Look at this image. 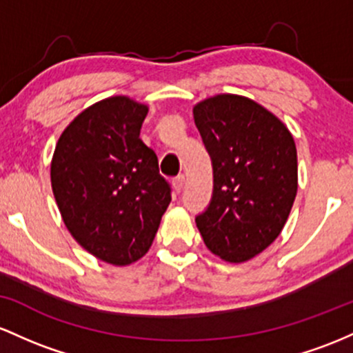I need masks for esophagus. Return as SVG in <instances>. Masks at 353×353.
Masks as SVG:
<instances>
[{
    "instance_id": "esophagus-1",
    "label": "esophagus",
    "mask_w": 353,
    "mask_h": 353,
    "mask_svg": "<svg viewBox=\"0 0 353 353\" xmlns=\"http://www.w3.org/2000/svg\"><path fill=\"white\" fill-rule=\"evenodd\" d=\"M173 187H175V190L178 193L181 192V190H183V187H185V176L183 175H178L175 180H173Z\"/></svg>"
}]
</instances>
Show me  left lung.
Returning a JSON list of instances; mask_svg holds the SVG:
<instances>
[{
  "mask_svg": "<svg viewBox=\"0 0 353 353\" xmlns=\"http://www.w3.org/2000/svg\"><path fill=\"white\" fill-rule=\"evenodd\" d=\"M213 163V196L196 227L208 250L243 263L282 233L299 188L294 137L252 98L220 93L193 106Z\"/></svg>",
  "mask_w": 353,
  "mask_h": 353,
  "instance_id": "8db88e82",
  "label": "left lung"
}]
</instances>
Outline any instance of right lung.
Wrapping results in <instances>:
<instances>
[{
    "label": "right lung",
    "mask_w": 353,
    "mask_h": 353,
    "mask_svg": "<svg viewBox=\"0 0 353 353\" xmlns=\"http://www.w3.org/2000/svg\"><path fill=\"white\" fill-rule=\"evenodd\" d=\"M148 105L125 94L83 110L59 134L51 188L65 227L101 262L126 267L152 247L172 195L140 138Z\"/></svg>",
    "instance_id": "1"
}]
</instances>
